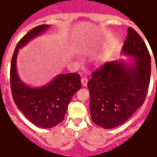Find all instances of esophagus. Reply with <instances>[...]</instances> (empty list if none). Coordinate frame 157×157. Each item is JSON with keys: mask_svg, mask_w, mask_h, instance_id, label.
Masks as SVG:
<instances>
[{"mask_svg": "<svg viewBox=\"0 0 157 157\" xmlns=\"http://www.w3.org/2000/svg\"><path fill=\"white\" fill-rule=\"evenodd\" d=\"M87 83H88V79L87 78H82L81 79V85L84 87L87 86Z\"/></svg>", "mask_w": 157, "mask_h": 157, "instance_id": "1", "label": "esophagus"}]
</instances>
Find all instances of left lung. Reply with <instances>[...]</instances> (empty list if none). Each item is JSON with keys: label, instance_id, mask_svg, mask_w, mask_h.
Segmentation results:
<instances>
[{"label": "left lung", "instance_id": "8db88e82", "mask_svg": "<svg viewBox=\"0 0 157 157\" xmlns=\"http://www.w3.org/2000/svg\"><path fill=\"white\" fill-rule=\"evenodd\" d=\"M122 53L133 57L108 62L88 81L90 110L94 124L112 129L124 123L144 104L150 83L151 57L141 36L132 28Z\"/></svg>", "mask_w": 157, "mask_h": 157}]
</instances>
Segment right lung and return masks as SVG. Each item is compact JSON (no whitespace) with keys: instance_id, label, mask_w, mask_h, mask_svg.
<instances>
[{"instance_id":"right-lung-1","label":"right lung","mask_w":157,"mask_h":157,"mask_svg":"<svg viewBox=\"0 0 157 157\" xmlns=\"http://www.w3.org/2000/svg\"><path fill=\"white\" fill-rule=\"evenodd\" d=\"M49 28L50 25L43 24L29 31L16 45L10 65L11 93L16 106L33 124L45 129L63 121L72 96L81 87L77 73L60 74L40 87L27 86L18 77L16 67L18 50Z\"/></svg>"}]
</instances>
